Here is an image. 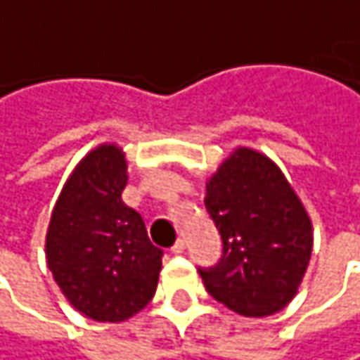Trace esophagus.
Wrapping results in <instances>:
<instances>
[{
  "mask_svg": "<svg viewBox=\"0 0 360 360\" xmlns=\"http://www.w3.org/2000/svg\"><path fill=\"white\" fill-rule=\"evenodd\" d=\"M184 248H186V242L180 238V240H176L174 245H172V254H182V252H184Z\"/></svg>",
  "mask_w": 360,
  "mask_h": 360,
  "instance_id": "esophagus-1",
  "label": "esophagus"
}]
</instances>
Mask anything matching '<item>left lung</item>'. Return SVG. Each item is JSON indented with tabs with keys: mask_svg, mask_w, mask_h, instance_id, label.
Segmentation results:
<instances>
[{
	"mask_svg": "<svg viewBox=\"0 0 360 360\" xmlns=\"http://www.w3.org/2000/svg\"><path fill=\"white\" fill-rule=\"evenodd\" d=\"M205 207L223 254L198 269L209 295L245 318L281 311L311 256V221L283 172L266 155L240 147L207 184Z\"/></svg>",
	"mask_w": 360,
	"mask_h": 360,
	"instance_id": "8db88e82",
	"label": "left lung"
}]
</instances>
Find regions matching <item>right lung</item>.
<instances>
[{
  "mask_svg": "<svg viewBox=\"0 0 360 360\" xmlns=\"http://www.w3.org/2000/svg\"><path fill=\"white\" fill-rule=\"evenodd\" d=\"M124 153L100 145L88 153L53 209L46 262L69 303L96 321H124L155 295L164 252L143 217L122 202Z\"/></svg>",
  "mask_w": 360,
  "mask_h": 360,
  "instance_id": "1",
  "label": "right lung"
}]
</instances>
